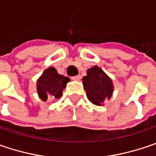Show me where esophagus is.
<instances>
[{
    "instance_id": "34e87169",
    "label": "esophagus",
    "mask_w": 156,
    "mask_h": 156,
    "mask_svg": "<svg viewBox=\"0 0 156 156\" xmlns=\"http://www.w3.org/2000/svg\"><path fill=\"white\" fill-rule=\"evenodd\" d=\"M71 79L72 80H75V81H78L80 79V76H74V77H71Z\"/></svg>"
}]
</instances>
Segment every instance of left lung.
<instances>
[{
  "instance_id": "8db88e82",
  "label": "left lung",
  "mask_w": 156,
  "mask_h": 156,
  "mask_svg": "<svg viewBox=\"0 0 156 156\" xmlns=\"http://www.w3.org/2000/svg\"><path fill=\"white\" fill-rule=\"evenodd\" d=\"M83 85L88 99L95 105H101L105 99L112 97V80L97 65L87 71V75L83 78Z\"/></svg>"
}]
</instances>
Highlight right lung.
Instances as JSON below:
<instances>
[{
	"label": "right lung",
	"mask_w": 156,
	"mask_h": 156,
	"mask_svg": "<svg viewBox=\"0 0 156 156\" xmlns=\"http://www.w3.org/2000/svg\"><path fill=\"white\" fill-rule=\"evenodd\" d=\"M69 81L70 78L59 75L55 68L50 67L44 71L37 80L38 95L44 101H46L49 97L59 98Z\"/></svg>",
	"instance_id": "right-lung-1"
}]
</instances>
